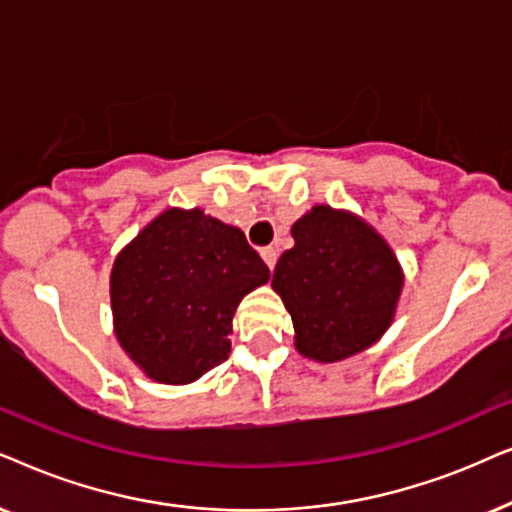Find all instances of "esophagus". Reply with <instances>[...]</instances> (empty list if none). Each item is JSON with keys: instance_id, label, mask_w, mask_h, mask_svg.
I'll return each mask as SVG.
<instances>
[{"instance_id": "1", "label": "esophagus", "mask_w": 512, "mask_h": 512, "mask_svg": "<svg viewBox=\"0 0 512 512\" xmlns=\"http://www.w3.org/2000/svg\"><path fill=\"white\" fill-rule=\"evenodd\" d=\"M262 260L267 262L269 269H274L276 267V260H278L276 248H262Z\"/></svg>"}]
</instances>
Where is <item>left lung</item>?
<instances>
[{"label": "left lung", "instance_id": "obj_1", "mask_svg": "<svg viewBox=\"0 0 512 512\" xmlns=\"http://www.w3.org/2000/svg\"><path fill=\"white\" fill-rule=\"evenodd\" d=\"M295 248L274 269V290L306 358L337 363L377 342L403 290L398 260L372 227L330 206L292 224Z\"/></svg>", "mask_w": 512, "mask_h": 512}]
</instances>
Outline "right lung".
Instances as JSON below:
<instances>
[{
    "mask_svg": "<svg viewBox=\"0 0 512 512\" xmlns=\"http://www.w3.org/2000/svg\"><path fill=\"white\" fill-rule=\"evenodd\" d=\"M267 281L269 267L241 229L199 208H170L114 262L117 337L147 377L189 384L227 360L238 302Z\"/></svg>",
    "mask_w": 512,
    "mask_h": 512,
    "instance_id": "right-lung-1",
    "label": "right lung"
}]
</instances>
